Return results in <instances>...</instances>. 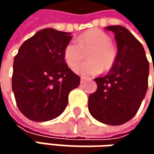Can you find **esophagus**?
Wrapping results in <instances>:
<instances>
[{
	"label": "esophagus",
	"instance_id": "1",
	"mask_svg": "<svg viewBox=\"0 0 154 154\" xmlns=\"http://www.w3.org/2000/svg\"><path fill=\"white\" fill-rule=\"evenodd\" d=\"M84 82H85V78H84V77H81V79H80V83H81V84H83Z\"/></svg>",
	"mask_w": 154,
	"mask_h": 154
}]
</instances>
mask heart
I'll list each match as a JSON object with an SVG mask.
<instances>
[{"label": "heart", "mask_w": 154, "mask_h": 154, "mask_svg": "<svg viewBox=\"0 0 154 154\" xmlns=\"http://www.w3.org/2000/svg\"><path fill=\"white\" fill-rule=\"evenodd\" d=\"M87 52L89 60L79 64ZM63 57L67 65L71 69L75 68L74 71L77 74L84 77L95 76L103 69L107 71L113 67L117 59V49L111 44L108 34L94 28L82 34L76 43H69L64 48Z\"/></svg>", "instance_id": "heart-1"}]
</instances>
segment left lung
I'll return each mask as SVG.
<instances>
[{
	"label": "left lung",
	"mask_w": 154,
	"mask_h": 154,
	"mask_svg": "<svg viewBox=\"0 0 154 154\" xmlns=\"http://www.w3.org/2000/svg\"><path fill=\"white\" fill-rule=\"evenodd\" d=\"M105 28L115 34L117 59L106 76L94 78L97 90L89 95L88 109L98 121L119 126L138 111L148 87L149 61L141 43L127 28Z\"/></svg>",
	"instance_id": "8db88e82"
}]
</instances>
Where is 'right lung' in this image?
I'll return each mask as SVG.
<instances>
[{
	"label": "right lung",
	"mask_w": 154,
	"mask_h": 154,
	"mask_svg": "<svg viewBox=\"0 0 154 154\" xmlns=\"http://www.w3.org/2000/svg\"><path fill=\"white\" fill-rule=\"evenodd\" d=\"M72 36L53 28L38 31L20 46L14 58L12 90L18 109L43 122L60 116L80 77L66 64L64 48Z\"/></svg>",
	"instance_id": "1"
}]
</instances>
